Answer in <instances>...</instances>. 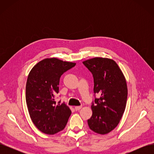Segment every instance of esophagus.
<instances>
[{"mask_svg":"<svg viewBox=\"0 0 154 154\" xmlns=\"http://www.w3.org/2000/svg\"><path fill=\"white\" fill-rule=\"evenodd\" d=\"M82 106H76L74 107V109H75L76 110H80L81 109H82Z\"/></svg>","mask_w":154,"mask_h":154,"instance_id":"1","label":"esophagus"}]
</instances>
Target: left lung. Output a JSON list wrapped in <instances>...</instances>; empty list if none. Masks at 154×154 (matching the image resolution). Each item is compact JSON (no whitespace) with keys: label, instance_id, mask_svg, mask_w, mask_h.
<instances>
[{"label":"left lung","instance_id":"1","mask_svg":"<svg viewBox=\"0 0 154 154\" xmlns=\"http://www.w3.org/2000/svg\"><path fill=\"white\" fill-rule=\"evenodd\" d=\"M92 74L94 92L89 128L100 134H108L119 124L127 104L128 89L125 78L113 60L96 57L83 62ZM95 96V94H94Z\"/></svg>","mask_w":154,"mask_h":154}]
</instances>
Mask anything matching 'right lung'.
Masks as SVG:
<instances>
[{
  "label": "right lung",
  "mask_w": 154,
  "mask_h": 154,
  "mask_svg": "<svg viewBox=\"0 0 154 154\" xmlns=\"http://www.w3.org/2000/svg\"><path fill=\"white\" fill-rule=\"evenodd\" d=\"M76 63L45 58L32 67L27 77L26 100L32 123L42 132L53 135L66 127L71 114L64 103H56L60 78Z\"/></svg>",
  "instance_id": "obj_1"
}]
</instances>
